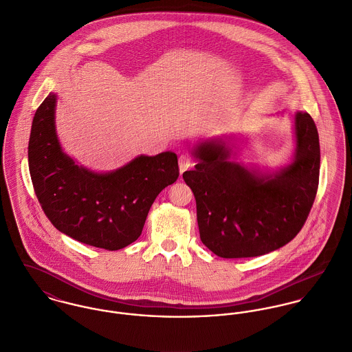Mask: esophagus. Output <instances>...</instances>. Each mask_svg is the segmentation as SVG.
<instances>
[{
	"label": "esophagus",
	"mask_w": 352,
	"mask_h": 352,
	"mask_svg": "<svg viewBox=\"0 0 352 352\" xmlns=\"http://www.w3.org/2000/svg\"><path fill=\"white\" fill-rule=\"evenodd\" d=\"M192 166H194V161H192V158H191L190 155H187V154H182V155L179 157V168H180V173L186 172L187 169H190V168H192Z\"/></svg>",
	"instance_id": "esophagus-1"
}]
</instances>
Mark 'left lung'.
<instances>
[{
	"mask_svg": "<svg viewBox=\"0 0 352 352\" xmlns=\"http://www.w3.org/2000/svg\"><path fill=\"white\" fill-rule=\"evenodd\" d=\"M296 153L276 173L230 161L223 141H206L192 151L194 170L183 173L197 201L201 243L219 257H254L290 243L316 199L320 142L311 116L297 112Z\"/></svg>",
	"mask_w": 352,
	"mask_h": 352,
	"instance_id": "1",
	"label": "left lung"
}]
</instances>
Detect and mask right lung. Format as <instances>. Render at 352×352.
Segmentation results:
<instances>
[{
  "label": "right lung",
  "mask_w": 352,
  "mask_h": 352,
  "mask_svg": "<svg viewBox=\"0 0 352 352\" xmlns=\"http://www.w3.org/2000/svg\"><path fill=\"white\" fill-rule=\"evenodd\" d=\"M55 102L50 94L39 105L30 135L28 164L38 201L63 234L101 250H122L141 236L157 195L177 180V155H138L108 173L78 166L59 145Z\"/></svg>",
  "instance_id": "obj_1"
}]
</instances>
